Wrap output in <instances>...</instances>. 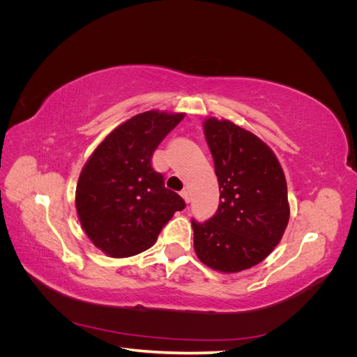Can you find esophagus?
Here are the masks:
<instances>
[{"label":"esophagus","instance_id":"esophagus-1","mask_svg":"<svg viewBox=\"0 0 357 357\" xmlns=\"http://www.w3.org/2000/svg\"><path fill=\"white\" fill-rule=\"evenodd\" d=\"M180 195H181V198H183V199H185V202H186V204H189V202H190V195H189V192H188L186 189H185V190H181V192H180Z\"/></svg>","mask_w":357,"mask_h":357}]
</instances>
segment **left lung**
I'll use <instances>...</instances> for the list:
<instances>
[{"label":"left lung","mask_w":357,"mask_h":357,"mask_svg":"<svg viewBox=\"0 0 357 357\" xmlns=\"http://www.w3.org/2000/svg\"><path fill=\"white\" fill-rule=\"evenodd\" d=\"M219 180L220 204L205 223L192 220L199 261L223 274L261 264L282 240L290 218L282 165L264 139L228 119L202 123Z\"/></svg>","instance_id":"obj_1"}]
</instances>
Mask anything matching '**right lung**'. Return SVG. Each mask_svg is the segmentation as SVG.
<instances>
[{"instance_id": "1", "label": "right lung", "mask_w": 357, "mask_h": 357, "mask_svg": "<svg viewBox=\"0 0 357 357\" xmlns=\"http://www.w3.org/2000/svg\"><path fill=\"white\" fill-rule=\"evenodd\" d=\"M186 113L149 110L107 135L82 168L75 210L92 244L110 257H129L152 247L160 229L185 208L152 168V155Z\"/></svg>"}]
</instances>
